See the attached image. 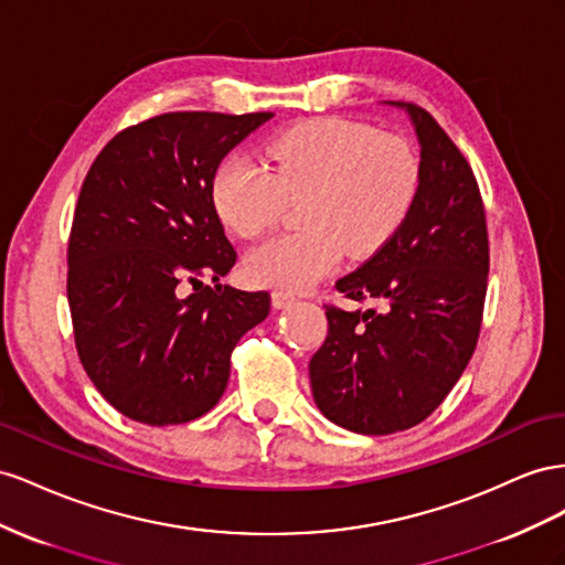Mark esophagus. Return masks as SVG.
Here are the masks:
<instances>
[{
  "label": "esophagus",
  "mask_w": 565,
  "mask_h": 565,
  "mask_svg": "<svg viewBox=\"0 0 565 565\" xmlns=\"http://www.w3.org/2000/svg\"><path fill=\"white\" fill-rule=\"evenodd\" d=\"M296 302V298L291 294L286 291H271V305L277 310H284V308H291V305Z\"/></svg>",
  "instance_id": "esophagus-1"
}]
</instances>
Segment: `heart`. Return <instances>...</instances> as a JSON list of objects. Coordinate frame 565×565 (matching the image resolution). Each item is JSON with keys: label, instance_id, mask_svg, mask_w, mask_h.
Masks as SVG:
<instances>
[{"label": "heart", "instance_id": "b5f03b06", "mask_svg": "<svg viewBox=\"0 0 565 565\" xmlns=\"http://www.w3.org/2000/svg\"><path fill=\"white\" fill-rule=\"evenodd\" d=\"M267 170L232 153L211 180L217 217L250 238L269 230L284 201L300 199V230L250 248V284L305 291L341 265L372 257L405 227L422 191V160L412 143L345 118H310L269 141Z\"/></svg>", "mask_w": 565, "mask_h": 565}]
</instances>
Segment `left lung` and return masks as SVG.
<instances>
[{"label": "left lung", "instance_id": "obj_1", "mask_svg": "<svg viewBox=\"0 0 565 565\" xmlns=\"http://www.w3.org/2000/svg\"><path fill=\"white\" fill-rule=\"evenodd\" d=\"M388 104L414 125L422 191L405 227L335 281L350 300H381L383 312L327 305L329 335L310 360L319 412L364 435L422 424L455 388L478 343L490 269L471 166L428 110Z\"/></svg>", "mask_w": 565, "mask_h": 565}]
</instances>
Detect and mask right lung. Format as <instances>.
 <instances>
[{"instance_id": "right-lung-1", "label": "right lung", "mask_w": 565, "mask_h": 565, "mask_svg": "<svg viewBox=\"0 0 565 565\" xmlns=\"http://www.w3.org/2000/svg\"><path fill=\"white\" fill-rule=\"evenodd\" d=\"M271 116L182 110L143 120L106 143L79 189L68 241L75 348L96 391L139 424L211 412L238 338L269 315V294L220 284L236 250L211 180Z\"/></svg>"}]
</instances>
